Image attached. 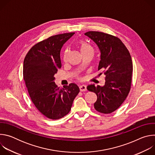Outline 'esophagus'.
I'll use <instances>...</instances> for the list:
<instances>
[{"label":"esophagus","instance_id":"esophagus-1","mask_svg":"<svg viewBox=\"0 0 155 155\" xmlns=\"http://www.w3.org/2000/svg\"><path fill=\"white\" fill-rule=\"evenodd\" d=\"M79 88L80 91H85L87 90L86 86L85 84H81L79 86Z\"/></svg>","mask_w":155,"mask_h":155}]
</instances>
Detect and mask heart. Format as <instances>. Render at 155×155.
Masks as SVG:
<instances>
[{
    "label": "heart",
    "mask_w": 155,
    "mask_h": 155,
    "mask_svg": "<svg viewBox=\"0 0 155 155\" xmlns=\"http://www.w3.org/2000/svg\"><path fill=\"white\" fill-rule=\"evenodd\" d=\"M78 46L80 48V52L82 55H84L87 53H93L94 54V49L92 47V46L87 42H85L84 41H80L78 42ZM69 53L68 49H66L64 51V60L65 61L66 59H67V56Z\"/></svg>",
    "instance_id": "obj_1"
}]
</instances>
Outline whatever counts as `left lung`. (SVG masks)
Here are the masks:
<instances>
[{"label":"left lung","mask_w":155,"mask_h":155,"mask_svg":"<svg viewBox=\"0 0 155 155\" xmlns=\"http://www.w3.org/2000/svg\"><path fill=\"white\" fill-rule=\"evenodd\" d=\"M84 35L97 45L101 53L98 70H101L105 75L104 86L91 84L87 89L97 95V101L94 104L97 111L110 114L120 107L130 91L133 69L132 59L118 37L97 31L87 32Z\"/></svg>","instance_id":"obj_1"}]
</instances>
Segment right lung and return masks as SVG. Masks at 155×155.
<instances>
[{
    "label": "right lung",
    "instance_id": "right-lung-1",
    "mask_svg": "<svg viewBox=\"0 0 155 155\" xmlns=\"http://www.w3.org/2000/svg\"><path fill=\"white\" fill-rule=\"evenodd\" d=\"M74 34L53 35L35 44L24 60V80L31 99L39 111L51 120L68 115L80 92L75 83L61 88L54 81V74L62 66L61 48Z\"/></svg>",
    "mask_w": 155,
    "mask_h": 155
}]
</instances>
